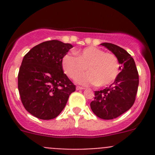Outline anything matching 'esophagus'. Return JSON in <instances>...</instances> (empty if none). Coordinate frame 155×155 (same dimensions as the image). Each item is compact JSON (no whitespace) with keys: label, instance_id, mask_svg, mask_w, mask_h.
<instances>
[{"label":"esophagus","instance_id":"obj_1","mask_svg":"<svg viewBox=\"0 0 155 155\" xmlns=\"http://www.w3.org/2000/svg\"><path fill=\"white\" fill-rule=\"evenodd\" d=\"M76 88H77V90H83V89H84V88H85V87H81V86H78V87H77Z\"/></svg>","mask_w":155,"mask_h":155}]
</instances>
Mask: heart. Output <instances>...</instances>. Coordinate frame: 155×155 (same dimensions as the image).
Segmentation results:
<instances>
[{
    "mask_svg": "<svg viewBox=\"0 0 155 155\" xmlns=\"http://www.w3.org/2000/svg\"><path fill=\"white\" fill-rule=\"evenodd\" d=\"M73 53H67L62 60V67L66 74L71 78L77 76L86 69L89 72L78 77V83L84 85L105 87L116 79L120 72L118 58L110 53H105L99 48L90 46Z\"/></svg>",
    "mask_w": 155,
    "mask_h": 155,
    "instance_id": "1",
    "label": "heart"
}]
</instances>
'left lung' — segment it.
Returning a JSON list of instances; mask_svg holds the SVG:
<instances>
[{"label": "left lung", "mask_w": 155, "mask_h": 155, "mask_svg": "<svg viewBox=\"0 0 155 155\" xmlns=\"http://www.w3.org/2000/svg\"><path fill=\"white\" fill-rule=\"evenodd\" d=\"M101 45L113 52L117 58L120 72L109 87L94 91L90 104L94 115L103 120H113L130 109L136 99L139 75L134 60L124 49L109 42Z\"/></svg>", "instance_id": "1"}]
</instances>
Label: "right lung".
Here are the masks:
<instances>
[{
  "label": "right lung",
  "instance_id": "right-lung-1",
  "mask_svg": "<svg viewBox=\"0 0 155 155\" xmlns=\"http://www.w3.org/2000/svg\"><path fill=\"white\" fill-rule=\"evenodd\" d=\"M73 46L59 40L43 42L25 55L18 87L25 109L40 120H52L62 112L76 86L64 73L63 57Z\"/></svg>",
  "mask_w": 155,
  "mask_h": 155
}]
</instances>
